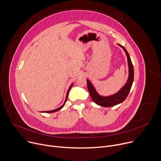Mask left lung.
<instances>
[{
  "label": "left lung",
  "mask_w": 161,
  "mask_h": 161,
  "mask_svg": "<svg viewBox=\"0 0 161 161\" xmlns=\"http://www.w3.org/2000/svg\"><path fill=\"white\" fill-rule=\"evenodd\" d=\"M118 45L120 46L125 53V54L127 58L128 68H129V76H128L127 80L124 84V86L117 92L112 95L103 96L98 93V92L96 91V90L95 89L94 87L91 84V82L87 79V89L92 101L96 104H97L102 107H113L123 102L126 99L128 94H129L131 90V88L133 82V80H134V69H133V66L130 54L127 53V50L124 46L119 44Z\"/></svg>",
  "instance_id": "8db88e82"
}]
</instances>
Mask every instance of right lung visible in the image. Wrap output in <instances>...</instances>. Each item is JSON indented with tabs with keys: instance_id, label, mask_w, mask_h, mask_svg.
I'll return each instance as SVG.
<instances>
[{
	"instance_id": "add662e5",
	"label": "right lung",
	"mask_w": 161,
	"mask_h": 161,
	"mask_svg": "<svg viewBox=\"0 0 161 161\" xmlns=\"http://www.w3.org/2000/svg\"><path fill=\"white\" fill-rule=\"evenodd\" d=\"M74 85V84H71V86L69 87V89H68V91H67V95H66V98H65V102H64V103L63 104V105H61L60 107H59V108H56V109H54V110H50V111H45V112H44V113H53V112H57V111H58V110H59L60 109H61L64 106H65V103H66V102H67V98H68V96H69V91H70V89H71V87H72V86Z\"/></svg>"
}]
</instances>
